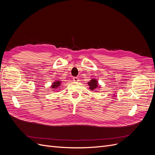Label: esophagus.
<instances>
[{"instance_id":"1","label":"esophagus","mask_w":155,"mask_h":155,"mask_svg":"<svg viewBox=\"0 0 155 155\" xmlns=\"http://www.w3.org/2000/svg\"><path fill=\"white\" fill-rule=\"evenodd\" d=\"M73 81H79V78L77 77H74L73 78Z\"/></svg>"}]
</instances>
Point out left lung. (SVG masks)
<instances>
[{
	"label": "left lung",
	"instance_id": "left-lung-1",
	"mask_svg": "<svg viewBox=\"0 0 155 155\" xmlns=\"http://www.w3.org/2000/svg\"><path fill=\"white\" fill-rule=\"evenodd\" d=\"M88 85H89V87H89V88H90L91 91H94L95 88H96L97 87L98 83L96 79H91V81H89L88 83Z\"/></svg>",
	"mask_w": 155,
	"mask_h": 155
}]
</instances>
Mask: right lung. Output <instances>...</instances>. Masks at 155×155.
Listing matches in <instances>:
<instances>
[{
    "label": "right lung",
    "mask_w": 155,
    "mask_h": 155,
    "mask_svg": "<svg viewBox=\"0 0 155 155\" xmlns=\"http://www.w3.org/2000/svg\"><path fill=\"white\" fill-rule=\"evenodd\" d=\"M61 82L59 81H58L57 82L53 83V85H51V88H58L59 87H60Z\"/></svg>",
    "instance_id": "1"
}]
</instances>
